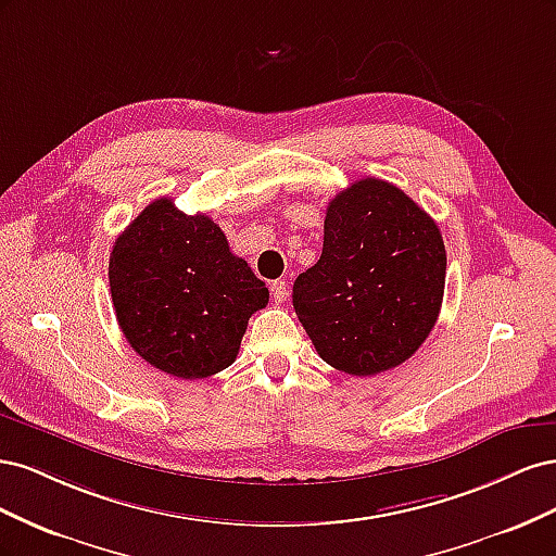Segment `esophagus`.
<instances>
[{
  "label": "esophagus",
  "mask_w": 556,
  "mask_h": 556,
  "mask_svg": "<svg viewBox=\"0 0 556 556\" xmlns=\"http://www.w3.org/2000/svg\"><path fill=\"white\" fill-rule=\"evenodd\" d=\"M271 294L276 299V304H282V301H288V296H290L288 282H285V280H274L271 282Z\"/></svg>",
  "instance_id": "esophagus-1"
}]
</instances>
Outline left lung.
<instances>
[{
	"mask_svg": "<svg viewBox=\"0 0 556 556\" xmlns=\"http://www.w3.org/2000/svg\"><path fill=\"white\" fill-rule=\"evenodd\" d=\"M445 268L439 225L396 185L362 178L329 201L323 255L294 280L292 304L319 357L376 376L427 341Z\"/></svg>",
	"mask_w": 556,
	"mask_h": 556,
	"instance_id": "left-lung-1",
	"label": "left lung"
}]
</instances>
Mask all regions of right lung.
<instances>
[{"mask_svg":"<svg viewBox=\"0 0 556 556\" xmlns=\"http://www.w3.org/2000/svg\"><path fill=\"white\" fill-rule=\"evenodd\" d=\"M117 325L160 371L197 380L239 355L248 319L268 304L266 285L208 215L155 199L115 239L109 260Z\"/></svg>","mask_w":556,"mask_h":556,"instance_id":"add662e5","label":"right lung"}]
</instances>
